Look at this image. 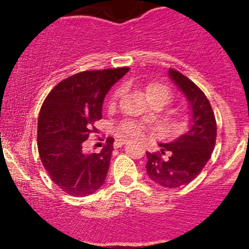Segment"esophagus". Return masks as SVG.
Instances as JSON below:
<instances>
[{
  "mask_svg": "<svg viewBox=\"0 0 249 249\" xmlns=\"http://www.w3.org/2000/svg\"><path fill=\"white\" fill-rule=\"evenodd\" d=\"M126 142H127L126 140H117V141H115V143H114V147L118 148V147H120V145L125 144Z\"/></svg>",
  "mask_w": 249,
  "mask_h": 249,
  "instance_id": "1",
  "label": "esophagus"
}]
</instances>
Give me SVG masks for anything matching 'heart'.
<instances>
[{
    "mask_svg": "<svg viewBox=\"0 0 249 249\" xmlns=\"http://www.w3.org/2000/svg\"><path fill=\"white\" fill-rule=\"evenodd\" d=\"M122 92V90H118L115 92V96ZM145 95H147L148 100H153V99H164L166 100L167 102L171 100V91L167 87L161 84H158V83H150V84L147 85L145 88ZM120 132L123 135H126V136H135L139 137L142 135L143 129L140 124L134 122H125L123 123L122 126H120Z\"/></svg>",
    "mask_w": 249,
    "mask_h": 249,
    "instance_id": "obj_1",
    "label": "heart"
}]
</instances>
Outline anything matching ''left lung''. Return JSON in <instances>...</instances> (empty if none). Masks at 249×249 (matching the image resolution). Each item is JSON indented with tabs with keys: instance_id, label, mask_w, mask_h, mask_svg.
<instances>
[{
	"instance_id": "left-lung-1",
	"label": "left lung",
	"mask_w": 249,
	"mask_h": 249,
	"mask_svg": "<svg viewBox=\"0 0 249 249\" xmlns=\"http://www.w3.org/2000/svg\"><path fill=\"white\" fill-rule=\"evenodd\" d=\"M169 77L188 101L189 130L171 142L159 143V153H145V169L157 184L178 188L195 179L210 160L215 145L217 124L210 101L192 80L172 69ZM165 154L169 158H162Z\"/></svg>"
}]
</instances>
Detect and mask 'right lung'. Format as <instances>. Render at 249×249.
Instances as JSON below:
<instances>
[{"label":"right lung","instance_id":"right-lung-1","mask_svg":"<svg viewBox=\"0 0 249 249\" xmlns=\"http://www.w3.org/2000/svg\"><path fill=\"white\" fill-rule=\"evenodd\" d=\"M129 67L85 71L60 82L39 110L37 145L53 182L72 196H88L104 185L113 142L100 153L83 152V142L102 118V104L110 88ZM114 141V140H113Z\"/></svg>","mask_w":249,"mask_h":249}]
</instances>
